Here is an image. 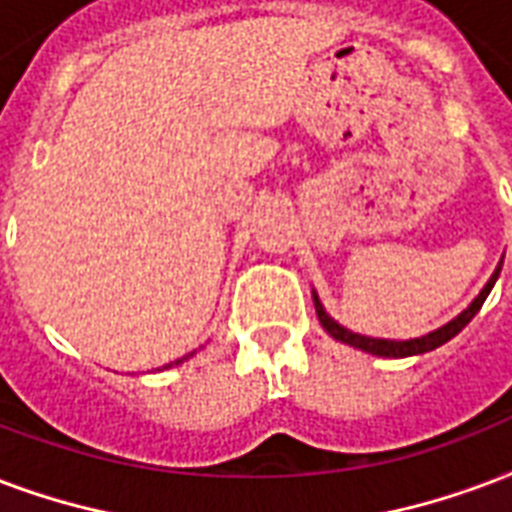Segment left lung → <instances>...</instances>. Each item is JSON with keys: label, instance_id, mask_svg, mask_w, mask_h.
<instances>
[{"label": "left lung", "instance_id": "8db88e82", "mask_svg": "<svg viewBox=\"0 0 512 512\" xmlns=\"http://www.w3.org/2000/svg\"><path fill=\"white\" fill-rule=\"evenodd\" d=\"M499 271H502V263L497 265V271L491 273V279L486 282V287L481 290V295H478V298H475L470 306L464 308L459 317H454L451 322H448V325L438 327V330H432V333L421 335V338H411V341H386V338H368V335L351 333V330H346L343 325H338V322H335V319L327 314L317 292H314V308H317V317H319V322H322V327H325L327 333L333 335L335 341L349 343V346H354V349L368 351V354H376V357H413V354H424V351L438 349V346H443L446 341H451L454 335L462 333L464 327L470 325V319H473L475 314L481 311L483 300L489 298L491 287H494V282L499 279Z\"/></svg>", "mask_w": 512, "mask_h": 512}]
</instances>
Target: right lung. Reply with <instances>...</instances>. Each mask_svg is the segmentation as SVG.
I'll return each instance as SVG.
<instances>
[{"label": "right lung", "instance_id": "right-lung-1", "mask_svg": "<svg viewBox=\"0 0 512 512\" xmlns=\"http://www.w3.org/2000/svg\"><path fill=\"white\" fill-rule=\"evenodd\" d=\"M182 360H187V357H182ZM182 360H177V365H179V362H182Z\"/></svg>", "mask_w": 512, "mask_h": 512}]
</instances>
